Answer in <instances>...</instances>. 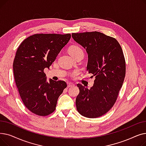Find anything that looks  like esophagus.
Returning <instances> with one entry per match:
<instances>
[{
    "instance_id": "esophagus-1",
    "label": "esophagus",
    "mask_w": 146,
    "mask_h": 146,
    "mask_svg": "<svg viewBox=\"0 0 146 146\" xmlns=\"http://www.w3.org/2000/svg\"><path fill=\"white\" fill-rule=\"evenodd\" d=\"M74 86V84H73V83H67V87H72V86Z\"/></svg>"
}]
</instances>
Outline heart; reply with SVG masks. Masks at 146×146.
Segmentation results:
<instances>
[{"mask_svg": "<svg viewBox=\"0 0 146 146\" xmlns=\"http://www.w3.org/2000/svg\"><path fill=\"white\" fill-rule=\"evenodd\" d=\"M68 52L73 57L77 56L78 54H79L80 53L83 54V51L82 49L79 47V46L75 45H72L71 47L69 48Z\"/></svg>", "mask_w": 146, "mask_h": 146, "instance_id": "obj_1", "label": "heart"}]
</instances>
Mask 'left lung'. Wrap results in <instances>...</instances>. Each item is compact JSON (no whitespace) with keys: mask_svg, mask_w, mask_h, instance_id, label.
<instances>
[{"mask_svg":"<svg viewBox=\"0 0 146 146\" xmlns=\"http://www.w3.org/2000/svg\"><path fill=\"white\" fill-rule=\"evenodd\" d=\"M74 40L88 54L87 71L95 76L88 89L78 84L79 94L76 108L82 115L98 118L108 112L115 103L125 76V61L122 48L113 37L95 31L72 33Z\"/></svg>","mask_w":146,"mask_h":146,"instance_id":"obj_1","label":"left lung"}]
</instances>
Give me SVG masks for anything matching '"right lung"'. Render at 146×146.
Masks as SVG:
<instances>
[{
	"instance_id": "add662e5",
	"label": "right lung",
	"mask_w": 146,
	"mask_h": 146,
	"mask_svg": "<svg viewBox=\"0 0 146 146\" xmlns=\"http://www.w3.org/2000/svg\"><path fill=\"white\" fill-rule=\"evenodd\" d=\"M71 38L70 34H36L23 41L13 64L16 85L27 108L39 116L56 110L58 98L67 87L64 81H47L45 68H49Z\"/></svg>"
}]
</instances>
